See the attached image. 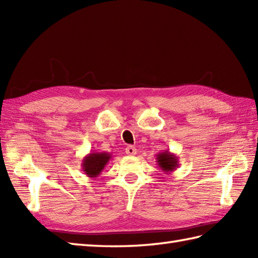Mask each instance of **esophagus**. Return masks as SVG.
<instances>
[{
	"instance_id": "esophagus-1",
	"label": "esophagus",
	"mask_w": 258,
	"mask_h": 258,
	"mask_svg": "<svg viewBox=\"0 0 258 258\" xmlns=\"http://www.w3.org/2000/svg\"><path fill=\"white\" fill-rule=\"evenodd\" d=\"M125 153L127 155H135L136 154V149L134 146H132V145H128L127 147H126L125 149Z\"/></svg>"
}]
</instances>
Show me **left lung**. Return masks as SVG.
<instances>
[{
    "mask_svg": "<svg viewBox=\"0 0 258 258\" xmlns=\"http://www.w3.org/2000/svg\"><path fill=\"white\" fill-rule=\"evenodd\" d=\"M157 165L163 172L171 173L178 167V157L168 151H163L156 154Z\"/></svg>",
    "mask_w": 258,
    "mask_h": 258,
    "instance_id": "8db88e82",
    "label": "left lung"
}]
</instances>
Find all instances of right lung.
<instances>
[{
	"label": "right lung",
	"mask_w": 258,
	"mask_h": 258,
	"mask_svg": "<svg viewBox=\"0 0 258 258\" xmlns=\"http://www.w3.org/2000/svg\"><path fill=\"white\" fill-rule=\"evenodd\" d=\"M112 158L111 153L107 152H93L87 154L82 162V169L87 176L96 178L100 175L106 164Z\"/></svg>",
	"instance_id": "right-lung-1"
}]
</instances>
